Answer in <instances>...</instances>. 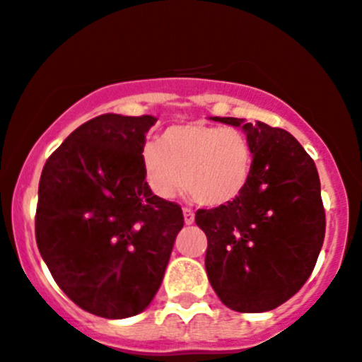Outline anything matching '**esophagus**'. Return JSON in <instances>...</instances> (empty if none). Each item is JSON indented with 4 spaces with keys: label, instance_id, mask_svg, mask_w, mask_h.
<instances>
[{
    "label": "esophagus",
    "instance_id": "obj_1",
    "mask_svg": "<svg viewBox=\"0 0 362 362\" xmlns=\"http://www.w3.org/2000/svg\"><path fill=\"white\" fill-rule=\"evenodd\" d=\"M184 221L185 224L194 223V212H192L191 209H184Z\"/></svg>",
    "mask_w": 362,
    "mask_h": 362
}]
</instances>
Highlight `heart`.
I'll return each instance as SVG.
<instances>
[{
	"instance_id": "b5f03b06",
	"label": "heart",
	"mask_w": 362,
	"mask_h": 362,
	"mask_svg": "<svg viewBox=\"0 0 362 362\" xmlns=\"http://www.w3.org/2000/svg\"><path fill=\"white\" fill-rule=\"evenodd\" d=\"M141 163L159 198H173L184 180L199 203L223 206L247 189L255 152L240 129L187 122L168 127L160 141H146Z\"/></svg>"
}]
</instances>
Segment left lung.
<instances>
[{"label":"left lung","instance_id":"left-lung-1","mask_svg":"<svg viewBox=\"0 0 362 362\" xmlns=\"http://www.w3.org/2000/svg\"><path fill=\"white\" fill-rule=\"evenodd\" d=\"M212 120L247 134L255 164L235 202L196 212L209 240L206 276L224 306L263 313L296 296L313 272L325 235L320 178L290 132L242 118Z\"/></svg>","mask_w":362,"mask_h":362}]
</instances>
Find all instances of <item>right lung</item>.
I'll list each match as a JSON object with an SVG mask.
<instances>
[{"label": "right lung", "instance_id": "add662e5", "mask_svg": "<svg viewBox=\"0 0 362 362\" xmlns=\"http://www.w3.org/2000/svg\"><path fill=\"white\" fill-rule=\"evenodd\" d=\"M156 117L100 115L77 127L42 170L35 237L52 278L97 317L148 308L184 226L182 209L145 180L141 148Z\"/></svg>", "mask_w": 362, "mask_h": 362}]
</instances>
